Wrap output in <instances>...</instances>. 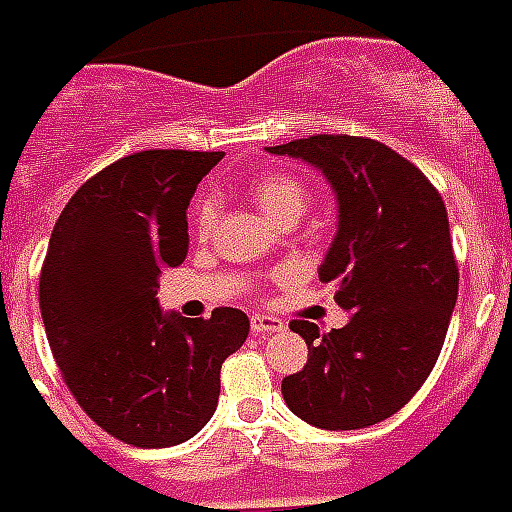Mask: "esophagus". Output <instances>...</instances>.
<instances>
[{
	"instance_id": "34e87169",
	"label": "esophagus",
	"mask_w": 512,
	"mask_h": 512,
	"mask_svg": "<svg viewBox=\"0 0 512 512\" xmlns=\"http://www.w3.org/2000/svg\"><path fill=\"white\" fill-rule=\"evenodd\" d=\"M283 329V321L275 315H251V332L253 334H272Z\"/></svg>"
}]
</instances>
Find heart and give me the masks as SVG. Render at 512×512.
<instances>
[{
    "label": "heart",
    "mask_w": 512,
    "mask_h": 512,
    "mask_svg": "<svg viewBox=\"0 0 512 512\" xmlns=\"http://www.w3.org/2000/svg\"><path fill=\"white\" fill-rule=\"evenodd\" d=\"M251 197L261 213L272 221H283L288 215H302L307 205V191L297 178L283 175V172H267L251 183ZM215 218H218V205L215 199H199L194 207V229L199 237H207L213 232Z\"/></svg>",
    "instance_id": "b5f03b06"
}]
</instances>
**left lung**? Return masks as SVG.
Here are the masks:
<instances>
[{
  "instance_id": "obj_1",
  "label": "left lung",
  "mask_w": 512,
  "mask_h": 512,
  "mask_svg": "<svg viewBox=\"0 0 512 512\" xmlns=\"http://www.w3.org/2000/svg\"><path fill=\"white\" fill-rule=\"evenodd\" d=\"M321 169L337 197V234L318 270L337 283L343 329L305 337V370L283 378L288 410L318 429L380 424L413 399L443 351L459 294L443 197L388 145L348 134H315L267 148Z\"/></svg>"
}]
</instances>
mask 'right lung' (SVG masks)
<instances>
[{
	"mask_svg": "<svg viewBox=\"0 0 512 512\" xmlns=\"http://www.w3.org/2000/svg\"><path fill=\"white\" fill-rule=\"evenodd\" d=\"M224 153L140 151L96 172L53 226L40 310L61 378L91 421L167 448L213 418L221 364L251 332L242 310L164 313L161 272L188 253V202Z\"/></svg>",
	"mask_w": 512,
	"mask_h": 512,
	"instance_id": "right-lung-1",
	"label": "right lung"
}]
</instances>
